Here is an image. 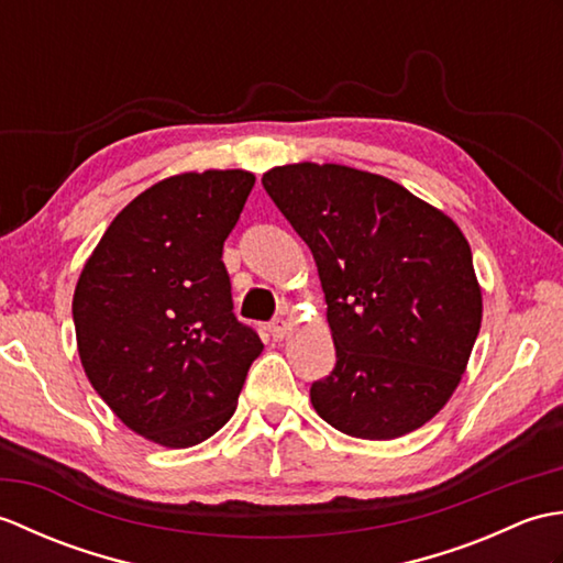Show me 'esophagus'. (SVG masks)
<instances>
[{"label": "esophagus", "mask_w": 563, "mask_h": 563, "mask_svg": "<svg viewBox=\"0 0 563 563\" xmlns=\"http://www.w3.org/2000/svg\"><path fill=\"white\" fill-rule=\"evenodd\" d=\"M268 333L275 339V341H283L285 336H288V321L283 319H275L268 324Z\"/></svg>", "instance_id": "1"}]
</instances>
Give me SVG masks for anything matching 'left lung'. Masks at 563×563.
<instances>
[{
  "mask_svg": "<svg viewBox=\"0 0 563 563\" xmlns=\"http://www.w3.org/2000/svg\"><path fill=\"white\" fill-rule=\"evenodd\" d=\"M317 261L336 367L309 389L329 426L394 440L428 423L482 327L472 249L445 212L385 176L285 164L261 178Z\"/></svg>",
  "mask_w": 563,
  "mask_h": 563,
  "instance_id": "left-lung-1",
  "label": "left lung"
}]
</instances>
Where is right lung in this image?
Masks as SVG:
<instances>
[{
	"instance_id": "1",
	"label": "right lung",
	"mask_w": 563,
	"mask_h": 563,
	"mask_svg": "<svg viewBox=\"0 0 563 563\" xmlns=\"http://www.w3.org/2000/svg\"><path fill=\"white\" fill-rule=\"evenodd\" d=\"M256 176H169L115 214L77 280L71 317L91 387L164 448H190L230 421L263 351L232 312L222 263Z\"/></svg>"
}]
</instances>
